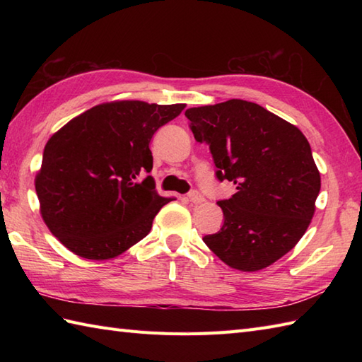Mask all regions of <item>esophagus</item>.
<instances>
[{
	"label": "esophagus",
	"instance_id": "1",
	"mask_svg": "<svg viewBox=\"0 0 362 362\" xmlns=\"http://www.w3.org/2000/svg\"><path fill=\"white\" fill-rule=\"evenodd\" d=\"M188 199L191 204H201L204 202V196L199 193V191H191V193L188 194Z\"/></svg>",
	"mask_w": 362,
	"mask_h": 362
}]
</instances>
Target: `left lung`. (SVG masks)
Listing matches in <instances>:
<instances>
[{
	"label": "left lung",
	"mask_w": 362,
	"mask_h": 362,
	"mask_svg": "<svg viewBox=\"0 0 362 362\" xmlns=\"http://www.w3.org/2000/svg\"><path fill=\"white\" fill-rule=\"evenodd\" d=\"M185 117L196 141L210 146L216 179L236 185L232 197L218 202L224 226L204 243L238 271L271 266L305 235L316 210L320 174L308 140L243 99L193 107Z\"/></svg>",
	"instance_id": "8db88e82"
}]
</instances>
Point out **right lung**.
Instances as JSON below:
<instances>
[{"mask_svg": "<svg viewBox=\"0 0 362 362\" xmlns=\"http://www.w3.org/2000/svg\"><path fill=\"white\" fill-rule=\"evenodd\" d=\"M185 104L115 101L73 118L45 146L35 177L40 213L51 233L76 255L109 259L151 232L171 199L152 175L153 134Z\"/></svg>", "mask_w": 362, "mask_h": 362, "instance_id": "obj_1", "label": "right lung"}]
</instances>
